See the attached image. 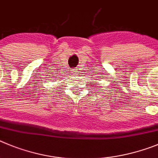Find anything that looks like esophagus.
Segmentation results:
<instances>
[{
    "label": "esophagus",
    "instance_id": "34e87169",
    "mask_svg": "<svg viewBox=\"0 0 158 158\" xmlns=\"http://www.w3.org/2000/svg\"><path fill=\"white\" fill-rule=\"evenodd\" d=\"M78 69H74L73 70V73H74V75H75V76H77L78 75Z\"/></svg>",
    "mask_w": 158,
    "mask_h": 158
}]
</instances>
